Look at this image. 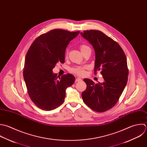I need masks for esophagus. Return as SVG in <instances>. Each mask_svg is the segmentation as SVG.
I'll return each mask as SVG.
<instances>
[{"instance_id": "obj_1", "label": "esophagus", "mask_w": 147, "mask_h": 147, "mask_svg": "<svg viewBox=\"0 0 147 147\" xmlns=\"http://www.w3.org/2000/svg\"><path fill=\"white\" fill-rule=\"evenodd\" d=\"M82 81V79L81 78H76V82H78V81Z\"/></svg>"}]
</instances>
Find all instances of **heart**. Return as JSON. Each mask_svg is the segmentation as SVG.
<instances>
[{
  "label": "heart",
  "mask_w": 147,
  "mask_h": 147,
  "mask_svg": "<svg viewBox=\"0 0 147 147\" xmlns=\"http://www.w3.org/2000/svg\"><path fill=\"white\" fill-rule=\"evenodd\" d=\"M80 49L81 51V53H82V54L84 55L85 53H86L88 51L90 50V47L85 45V44H81L80 45ZM68 55V51H66V57H67ZM86 69V66H74L73 67H71L70 70V71L74 74H76L77 76H84L85 73V69Z\"/></svg>",
  "instance_id": "b5f03b06"
}]
</instances>
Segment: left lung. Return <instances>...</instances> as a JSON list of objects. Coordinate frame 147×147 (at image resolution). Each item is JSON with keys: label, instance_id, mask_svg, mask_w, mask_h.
Here are the masks:
<instances>
[{"label": "left lung", "instance_id": "obj_1", "mask_svg": "<svg viewBox=\"0 0 147 147\" xmlns=\"http://www.w3.org/2000/svg\"><path fill=\"white\" fill-rule=\"evenodd\" d=\"M81 35L94 49V74L100 70L104 79L103 83L98 84L84 79L87 87L82 93V100L92 110L104 112L116 105L127 85V57L119 43L100 31L85 30Z\"/></svg>", "mask_w": 147, "mask_h": 147}]
</instances>
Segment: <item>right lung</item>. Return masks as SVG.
Returning <instances> with one entry per match:
<instances>
[{
  "mask_svg": "<svg viewBox=\"0 0 147 147\" xmlns=\"http://www.w3.org/2000/svg\"><path fill=\"white\" fill-rule=\"evenodd\" d=\"M80 32L53 29L38 36L28 49L23 78L29 97L39 108L51 111L64 102L66 89L74 84L75 77L67 74L60 78L53 69L58 62L65 63L66 48Z\"/></svg>",
  "mask_w": 147,
  "mask_h": 147,
  "instance_id": "add662e5",
  "label": "right lung"
}]
</instances>
